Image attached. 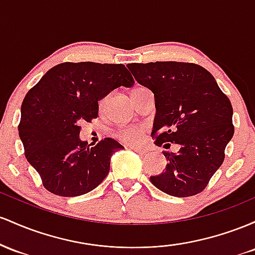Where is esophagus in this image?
Wrapping results in <instances>:
<instances>
[{
    "instance_id": "34e87169",
    "label": "esophagus",
    "mask_w": 255,
    "mask_h": 255,
    "mask_svg": "<svg viewBox=\"0 0 255 255\" xmlns=\"http://www.w3.org/2000/svg\"><path fill=\"white\" fill-rule=\"evenodd\" d=\"M133 151H136L137 154H141V155H143V154H145V150L144 149H139V148H131Z\"/></svg>"
}]
</instances>
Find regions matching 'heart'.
Here are the masks:
<instances>
[{"label":"heart","mask_w":255,"mask_h":255,"mask_svg":"<svg viewBox=\"0 0 255 255\" xmlns=\"http://www.w3.org/2000/svg\"><path fill=\"white\" fill-rule=\"evenodd\" d=\"M137 89H141V88H137ZM106 101H107L106 97L100 101V108L105 107ZM145 133H147V130L143 127H130L119 130L118 132H117V138H118L120 142L125 143V144L131 145V147H139V145H142L143 142H144Z\"/></svg>","instance_id":"obj_1"}]
</instances>
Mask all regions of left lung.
<instances>
[{"label":"left lung","mask_w":255,"mask_h":255,"mask_svg":"<svg viewBox=\"0 0 255 255\" xmlns=\"http://www.w3.org/2000/svg\"><path fill=\"white\" fill-rule=\"evenodd\" d=\"M139 84L155 99L151 133L164 151L165 171L150 182L171 196L187 197L205 189L224 161L225 147L234 136L233 106L214 77L201 66L188 62L156 61L128 64Z\"/></svg>","instance_id":"obj_1"}]
</instances>
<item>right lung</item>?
I'll use <instances>...</instances> for the list:
<instances>
[{"instance_id":"1","label":"right lung","mask_w":255,"mask_h":255,"mask_svg":"<svg viewBox=\"0 0 255 255\" xmlns=\"http://www.w3.org/2000/svg\"><path fill=\"white\" fill-rule=\"evenodd\" d=\"M133 84L122 64L64 62L28 91L19 136L45 189L59 196H79L104 181L112 155L124 147L110 137L90 147L79 137V125L97 118L99 101L111 91Z\"/></svg>"}]
</instances>
